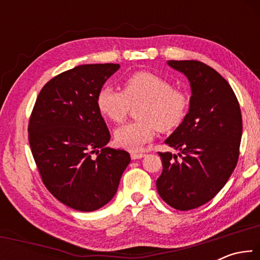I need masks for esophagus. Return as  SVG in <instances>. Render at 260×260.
<instances>
[{
    "instance_id": "34e87169",
    "label": "esophagus",
    "mask_w": 260,
    "mask_h": 260,
    "mask_svg": "<svg viewBox=\"0 0 260 260\" xmlns=\"http://www.w3.org/2000/svg\"><path fill=\"white\" fill-rule=\"evenodd\" d=\"M144 156H146V155H144V153H142V152H132L131 153L132 159H141V158L144 157Z\"/></svg>"
}]
</instances>
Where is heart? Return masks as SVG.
I'll list each match as a JSON object with an SVG mask.
<instances>
[{
	"instance_id": "obj_1",
	"label": "heart",
	"mask_w": 260,
	"mask_h": 260,
	"mask_svg": "<svg viewBox=\"0 0 260 260\" xmlns=\"http://www.w3.org/2000/svg\"><path fill=\"white\" fill-rule=\"evenodd\" d=\"M140 104L135 116L139 120L128 122L114 131L117 146L139 150L155 135L156 128L169 132L181 124L188 109V98L181 89L171 87L160 76L139 71L126 77L121 91L103 87L96 98L101 114L112 122L125 119L131 105Z\"/></svg>"
}]
</instances>
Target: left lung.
I'll return each mask as SVG.
<instances>
[{
  "instance_id": "obj_1",
  "label": "left lung",
  "mask_w": 260,
  "mask_h": 260,
  "mask_svg": "<svg viewBox=\"0 0 260 260\" xmlns=\"http://www.w3.org/2000/svg\"><path fill=\"white\" fill-rule=\"evenodd\" d=\"M190 83L189 110L165 143L178 150L158 152L162 172L157 191L165 203L188 211L208 203L225 186L239 159L242 116L225 79L199 60H169ZM180 159H177V156Z\"/></svg>"
}]
</instances>
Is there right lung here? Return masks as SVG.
I'll use <instances>...</instances> for the list:
<instances>
[{
    "mask_svg": "<svg viewBox=\"0 0 260 260\" xmlns=\"http://www.w3.org/2000/svg\"><path fill=\"white\" fill-rule=\"evenodd\" d=\"M119 68L85 64L58 74L41 89L29 118V146L43 183L82 212L113 199L131 161L127 151L107 147L110 133L96 105L99 91Z\"/></svg>",
    "mask_w": 260,
    "mask_h": 260,
    "instance_id": "right-lung-1",
    "label": "right lung"
}]
</instances>
